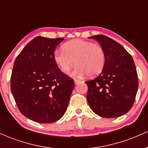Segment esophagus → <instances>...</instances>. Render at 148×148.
<instances>
[{
  "instance_id": "1",
  "label": "esophagus",
  "mask_w": 148,
  "mask_h": 148,
  "mask_svg": "<svg viewBox=\"0 0 148 148\" xmlns=\"http://www.w3.org/2000/svg\"><path fill=\"white\" fill-rule=\"evenodd\" d=\"M74 84H78L79 83L81 82V81H80V80H78V79H74Z\"/></svg>"
}]
</instances>
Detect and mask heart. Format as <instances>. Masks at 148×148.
Segmentation results:
<instances>
[{
  "label": "heart",
  "instance_id": "b5f03b06",
  "mask_svg": "<svg viewBox=\"0 0 148 148\" xmlns=\"http://www.w3.org/2000/svg\"><path fill=\"white\" fill-rule=\"evenodd\" d=\"M63 51L56 50L53 59L64 74H69L73 67L78 66V75L95 76L103 70L106 61L105 52L99 44L82 40H74L62 46Z\"/></svg>",
  "mask_w": 148,
  "mask_h": 148
}]
</instances>
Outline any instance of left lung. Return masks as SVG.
<instances>
[{
	"label": "left lung",
	"mask_w": 148,
	"mask_h": 148,
	"mask_svg": "<svg viewBox=\"0 0 148 148\" xmlns=\"http://www.w3.org/2000/svg\"><path fill=\"white\" fill-rule=\"evenodd\" d=\"M94 39L103 47L106 61L103 70L95 79L86 81L87 99L94 113L103 118H118L133 106L138 82L132 56L118 42L103 35Z\"/></svg>",
	"instance_id": "obj_1"
}]
</instances>
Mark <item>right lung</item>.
Segmentation results:
<instances>
[{
  "instance_id": "obj_1",
  "label": "right lung",
  "mask_w": 148,
  "mask_h": 148,
  "mask_svg": "<svg viewBox=\"0 0 148 148\" xmlns=\"http://www.w3.org/2000/svg\"><path fill=\"white\" fill-rule=\"evenodd\" d=\"M63 38L38 36L16 57L11 76V91L18 110L39 123H51L67 110L74 83L58 67L53 59Z\"/></svg>"
}]
</instances>
